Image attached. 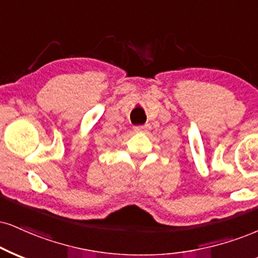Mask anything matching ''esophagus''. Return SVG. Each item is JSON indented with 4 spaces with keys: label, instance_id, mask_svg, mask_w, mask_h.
Listing matches in <instances>:
<instances>
[{
    "label": "esophagus",
    "instance_id": "obj_1",
    "mask_svg": "<svg viewBox=\"0 0 258 258\" xmlns=\"http://www.w3.org/2000/svg\"><path fill=\"white\" fill-rule=\"evenodd\" d=\"M149 129V125L148 124H145V125H138V126H134V130L136 133H141V132H147Z\"/></svg>",
    "mask_w": 258,
    "mask_h": 258
}]
</instances>
